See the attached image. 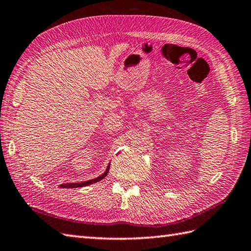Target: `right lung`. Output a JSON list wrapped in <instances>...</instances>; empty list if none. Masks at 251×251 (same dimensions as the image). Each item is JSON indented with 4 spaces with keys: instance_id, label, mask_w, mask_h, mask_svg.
Returning a JSON list of instances; mask_svg holds the SVG:
<instances>
[{
    "instance_id": "obj_1",
    "label": "right lung",
    "mask_w": 251,
    "mask_h": 251,
    "mask_svg": "<svg viewBox=\"0 0 251 251\" xmlns=\"http://www.w3.org/2000/svg\"><path fill=\"white\" fill-rule=\"evenodd\" d=\"M109 167H110V164H108V167H106L105 172L102 174L98 176L97 178H94V179H90V180H87V181H83V182H72V183H63L61 184L60 186L61 188H67V189H72V188H83V186H86V185H89V184H93V183H96L98 182V181L102 180L106 175H108L109 173Z\"/></svg>"
}]
</instances>
